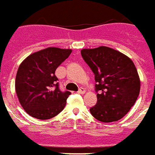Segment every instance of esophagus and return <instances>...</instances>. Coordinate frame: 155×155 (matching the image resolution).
Wrapping results in <instances>:
<instances>
[{
	"mask_svg": "<svg viewBox=\"0 0 155 155\" xmlns=\"http://www.w3.org/2000/svg\"><path fill=\"white\" fill-rule=\"evenodd\" d=\"M84 93H85V89L83 87H80L78 91V93H80V94H83Z\"/></svg>",
	"mask_w": 155,
	"mask_h": 155,
	"instance_id": "34e87169",
	"label": "esophagus"
}]
</instances>
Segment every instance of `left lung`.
I'll list each match as a JSON object with an SVG mask.
<instances>
[{"label":"left lung","instance_id":"8db88e82","mask_svg":"<svg viewBox=\"0 0 155 155\" xmlns=\"http://www.w3.org/2000/svg\"><path fill=\"white\" fill-rule=\"evenodd\" d=\"M81 55L94 73L97 104L90 108L94 118L104 123L118 121L135 104L140 81L132 60L107 47L83 49Z\"/></svg>","mask_w":155,"mask_h":155}]
</instances>
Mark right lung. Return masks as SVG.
<instances>
[{
    "instance_id": "1",
    "label": "right lung",
    "mask_w": 155,
    "mask_h": 155,
    "mask_svg": "<svg viewBox=\"0 0 155 155\" xmlns=\"http://www.w3.org/2000/svg\"><path fill=\"white\" fill-rule=\"evenodd\" d=\"M70 49L48 48L23 61L16 77V92L21 105L31 117L49 119L64 108L69 91L62 92L55 72L71 54Z\"/></svg>"
}]
</instances>
